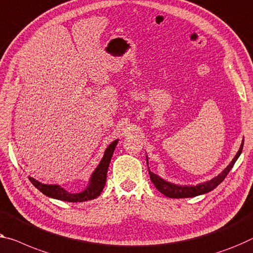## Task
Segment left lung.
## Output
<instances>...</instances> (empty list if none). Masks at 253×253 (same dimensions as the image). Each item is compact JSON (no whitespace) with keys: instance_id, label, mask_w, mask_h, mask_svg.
Instances as JSON below:
<instances>
[{"instance_id":"1","label":"left lung","mask_w":253,"mask_h":253,"mask_svg":"<svg viewBox=\"0 0 253 253\" xmlns=\"http://www.w3.org/2000/svg\"><path fill=\"white\" fill-rule=\"evenodd\" d=\"M243 143H244V139L242 141V143H241V146L239 151H237L236 156L233 158V160L229 163L227 167H226L219 175L213 177V178H211L210 180H207V182L197 184V185H177V184L167 182V180L161 178V177L153 174V172L149 169L151 182L154 184V186L158 188V191L161 192V193L168 198H174V199L193 198V197H197V195L208 193V192L212 191L213 188H216L218 185H219V184L225 179V177L227 176L228 172L231 171L233 166H234L236 160L239 159L241 153H242ZM146 164H148V168H149L148 156H146Z\"/></svg>"}]
</instances>
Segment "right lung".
<instances>
[{"mask_svg": "<svg viewBox=\"0 0 253 253\" xmlns=\"http://www.w3.org/2000/svg\"><path fill=\"white\" fill-rule=\"evenodd\" d=\"M118 141L119 139H115L111 144L108 145L100 164L97 165V167L94 169V171L89 177L88 185L86 186L84 191L79 192V193H69L65 188L60 186L59 184H44L36 180L35 178H33V177H29V180L37 190H40L44 195L52 199L61 200V201L67 202H84L88 201V200L95 199L101 194V192H102L104 187L109 165H110L111 157L114 154V151Z\"/></svg>", "mask_w": 253, "mask_h": 253, "instance_id": "right-lung-1", "label": "right lung"}]
</instances>
